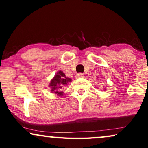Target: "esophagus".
I'll return each mask as SVG.
<instances>
[{"instance_id":"obj_1","label":"esophagus","mask_w":148,"mask_h":148,"mask_svg":"<svg viewBox=\"0 0 148 148\" xmlns=\"http://www.w3.org/2000/svg\"><path fill=\"white\" fill-rule=\"evenodd\" d=\"M84 77V74L82 73H78L76 75V78H82Z\"/></svg>"}]
</instances>
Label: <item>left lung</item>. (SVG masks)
<instances>
[{"label":"left lung","instance_id":"8db88e82","mask_svg":"<svg viewBox=\"0 0 148 148\" xmlns=\"http://www.w3.org/2000/svg\"><path fill=\"white\" fill-rule=\"evenodd\" d=\"M103 89H104V90H106V88H104Z\"/></svg>","mask_w":148,"mask_h":148}]
</instances>
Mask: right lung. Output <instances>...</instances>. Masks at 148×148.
I'll list each match as a JSON object with an SVG mask.
<instances>
[{
	"label": "right lung",
	"mask_w": 148,
	"mask_h": 148,
	"mask_svg": "<svg viewBox=\"0 0 148 148\" xmlns=\"http://www.w3.org/2000/svg\"><path fill=\"white\" fill-rule=\"evenodd\" d=\"M72 82V79L66 76L65 74L62 70L56 72L53 78L51 79L49 84V87L51 88V92L54 93L58 96L62 97L64 92L62 90L68 83Z\"/></svg>",
	"instance_id": "add662e5"
}]
</instances>
